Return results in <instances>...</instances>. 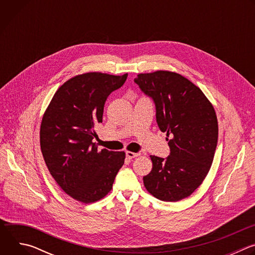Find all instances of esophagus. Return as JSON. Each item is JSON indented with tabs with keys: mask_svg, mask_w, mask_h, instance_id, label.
I'll list each match as a JSON object with an SVG mask.
<instances>
[{
	"mask_svg": "<svg viewBox=\"0 0 255 255\" xmlns=\"http://www.w3.org/2000/svg\"><path fill=\"white\" fill-rule=\"evenodd\" d=\"M126 155H127V157H128L129 159H132V158H134V157H137V156H139V155H140V153H139V152H132V151H127V152H126Z\"/></svg>",
	"mask_w": 255,
	"mask_h": 255,
	"instance_id": "esophagus-1",
	"label": "esophagus"
}]
</instances>
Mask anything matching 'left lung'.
I'll use <instances>...</instances> for the list:
<instances>
[{"label": "left lung", "instance_id": "1", "mask_svg": "<svg viewBox=\"0 0 255 255\" xmlns=\"http://www.w3.org/2000/svg\"><path fill=\"white\" fill-rule=\"evenodd\" d=\"M134 82L152 98L156 122L171 135L166 158L150 155L152 169L144 187L156 199L176 202L191 196L207 176L218 141V120L200 88L176 72L139 74Z\"/></svg>", "mask_w": 255, "mask_h": 255}]
</instances>
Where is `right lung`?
<instances>
[{
    "label": "right lung",
    "mask_w": 255,
    "mask_h": 255,
    "mask_svg": "<svg viewBox=\"0 0 255 255\" xmlns=\"http://www.w3.org/2000/svg\"><path fill=\"white\" fill-rule=\"evenodd\" d=\"M127 77L87 72L71 78L55 92L43 115L40 147L46 166L64 193L82 203L107 196L124 164V151L99 150L94 139L108 96Z\"/></svg>",
    "instance_id": "right-lung-1"
}]
</instances>
